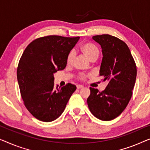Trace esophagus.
<instances>
[{
	"instance_id": "obj_1",
	"label": "esophagus",
	"mask_w": 150,
	"mask_h": 150,
	"mask_svg": "<svg viewBox=\"0 0 150 150\" xmlns=\"http://www.w3.org/2000/svg\"><path fill=\"white\" fill-rule=\"evenodd\" d=\"M83 88V86H81V85H77V89H80V88Z\"/></svg>"
}]
</instances>
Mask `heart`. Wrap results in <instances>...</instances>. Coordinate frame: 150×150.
Masks as SVG:
<instances>
[{
  "instance_id": "heart-1",
  "label": "heart",
  "mask_w": 150,
  "mask_h": 150,
  "mask_svg": "<svg viewBox=\"0 0 150 150\" xmlns=\"http://www.w3.org/2000/svg\"><path fill=\"white\" fill-rule=\"evenodd\" d=\"M81 52L90 59V60H95L98 58L99 55V50L98 47L92 43H84L82 44L80 47ZM75 58V52L74 50H71L67 55V64H71L74 60ZM79 79L84 80L86 77V75L83 73H81L78 76Z\"/></svg>"
}]
</instances>
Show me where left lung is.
<instances>
[{
	"label": "left lung",
	"mask_w": 150,
	"mask_h": 150,
	"mask_svg": "<svg viewBox=\"0 0 150 150\" xmlns=\"http://www.w3.org/2000/svg\"><path fill=\"white\" fill-rule=\"evenodd\" d=\"M102 48L103 60L100 75L109 83L98 92L90 88L87 99L90 111L103 121L115 119L126 109L132 95L137 77V67L128 45L118 38L109 35L92 37Z\"/></svg>",
	"instance_id": "1"
}]
</instances>
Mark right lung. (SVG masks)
Instances as JSON below:
<instances>
[{
    "label": "right lung",
    "mask_w": 150,
    "mask_h": 150,
    "mask_svg": "<svg viewBox=\"0 0 150 150\" xmlns=\"http://www.w3.org/2000/svg\"><path fill=\"white\" fill-rule=\"evenodd\" d=\"M79 39L58 35L38 38L21 56L17 69L21 96L29 112L40 121L57 119L77 88L69 83L55 88L54 74L66 67L67 55Z\"/></svg>",
    "instance_id": "1"
}]
</instances>
